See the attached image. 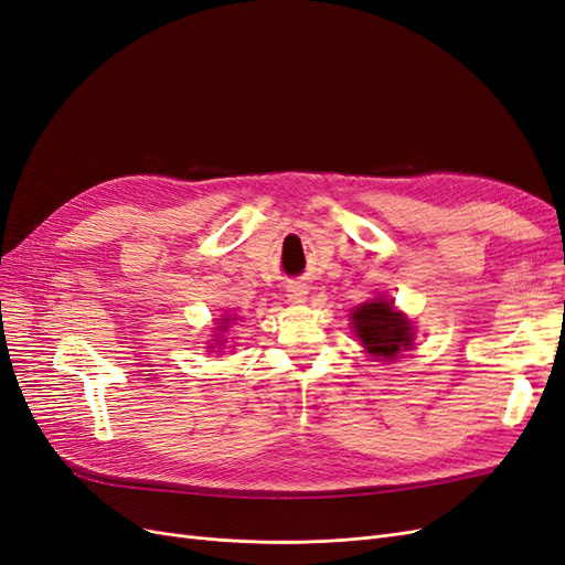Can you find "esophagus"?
<instances>
[{
    "mask_svg": "<svg viewBox=\"0 0 565 565\" xmlns=\"http://www.w3.org/2000/svg\"><path fill=\"white\" fill-rule=\"evenodd\" d=\"M306 287L303 285H299V282H292V285H287V299L292 301V303H303L306 301Z\"/></svg>",
    "mask_w": 565,
    "mask_h": 565,
    "instance_id": "obj_1",
    "label": "esophagus"
}]
</instances>
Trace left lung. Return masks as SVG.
<instances>
[{"label":"left lung","instance_id":"1","mask_svg":"<svg viewBox=\"0 0 565 565\" xmlns=\"http://www.w3.org/2000/svg\"><path fill=\"white\" fill-rule=\"evenodd\" d=\"M353 328L367 353L382 358H396V353L407 349L415 339L409 320L393 311V303L386 299L358 306L353 311Z\"/></svg>","mask_w":565,"mask_h":565}]
</instances>
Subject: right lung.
<instances>
[{
  "mask_svg": "<svg viewBox=\"0 0 565 565\" xmlns=\"http://www.w3.org/2000/svg\"><path fill=\"white\" fill-rule=\"evenodd\" d=\"M224 328H226V324H224Z\"/></svg>",
  "mask_w": 565,
  "mask_h": 565,
  "instance_id": "1",
  "label": "right lung"
}]
</instances>
